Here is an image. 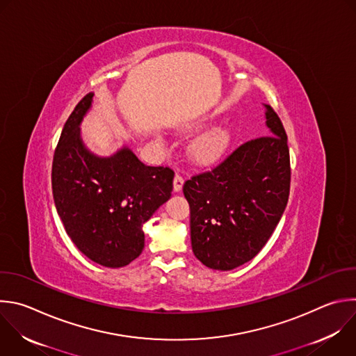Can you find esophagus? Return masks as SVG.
Listing matches in <instances>:
<instances>
[{
	"label": "esophagus",
	"instance_id": "34e87169",
	"mask_svg": "<svg viewBox=\"0 0 356 356\" xmlns=\"http://www.w3.org/2000/svg\"><path fill=\"white\" fill-rule=\"evenodd\" d=\"M183 183H184L183 176L179 175V173H176V175H175V179H173V190H175L176 193H179V191L181 190V187H183Z\"/></svg>",
	"mask_w": 356,
	"mask_h": 356
}]
</instances>
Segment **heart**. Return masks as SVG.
<instances>
[{"label":"heart","mask_w":356,"mask_h":356,"mask_svg":"<svg viewBox=\"0 0 356 356\" xmlns=\"http://www.w3.org/2000/svg\"><path fill=\"white\" fill-rule=\"evenodd\" d=\"M229 141V134L226 130L218 127L201 137H198L191 145V155L195 161L207 163L215 161L226 148Z\"/></svg>","instance_id":"1"}]
</instances>
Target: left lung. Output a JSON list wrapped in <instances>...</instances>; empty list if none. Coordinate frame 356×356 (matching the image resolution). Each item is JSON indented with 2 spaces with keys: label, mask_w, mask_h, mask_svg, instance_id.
<instances>
[{
  "label": "left lung",
  "mask_w": 356,
  "mask_h": 356,
  "mask_svg": "<svg viewBox=\"0 0 356 356\" xmlns=\"http://www.w3.org/2000/svg\"><path fill=\"white\" fill-rule=\"evenodd\" d=\"M266 117L271 136L241 144L183 186L193 253L208 268L227 271L250 261L285 211L291 188L288 137L268 104Z\"/></svg>",
  "instance_id": "left-lung-1"
}]
</instances>
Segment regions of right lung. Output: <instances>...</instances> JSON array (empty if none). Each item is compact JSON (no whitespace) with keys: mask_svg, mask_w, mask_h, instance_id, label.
Wrapping results in <instances>:
<instances>
[{"mask_svg":"<svg viewBox=\"0 0 356 356\" xmlns=\"http://www.w3.org/2000/svg\"><path fill=\"white\" fill-rule=\"evenodd\" d=\"M85 95L64 124L54 151L51 187L57 212L74 245L92 261L120 268L144 250L143 225L170 198L175 172L147 166L130 149L97 158L82 145Z\"/></svg>","mask_w":356,"mask_h":356,"instance_id":"right-lung-1","label":"right lung"}]
</instances>
